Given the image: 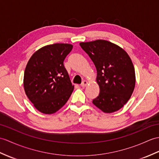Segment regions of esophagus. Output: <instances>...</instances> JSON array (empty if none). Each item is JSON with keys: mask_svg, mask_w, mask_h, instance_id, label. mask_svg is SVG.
<instances>
[{"mask_svg": "<svg viewBox=\"0 0 159 159\" xmlns=\"http://www.w3.org/2000/svg\"><path fill=\"white\" fill-rule=\"evenodd\" d=\"M87 84H88V83H87V80H83V83H81L80 86H81V87H86V86L87 85Z\"/></svg>", "mask_w": 159, "mask_h": 159, "instance_id": "1", "label": "esophagus"}]
</instances>
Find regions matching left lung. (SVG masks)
<instances>
[{
    "mask_svg": "<svg viewBox=\"0 0 159 159\" xmlns=\"http://www.w3.org/2000/svg\"><path fill=\"white\" fill-rule=\"evenodd\" d=\"M97 70L99 95L93 104L106 113L120 109L130 99L135 84L134 64L121 47L105 40L80 43Z\"/></svg>",
    "mask_w": 159,
    "mask_h": 159,
    "instance_id": "left-lung-1",
    "label": "left lung"
}]
</instances>
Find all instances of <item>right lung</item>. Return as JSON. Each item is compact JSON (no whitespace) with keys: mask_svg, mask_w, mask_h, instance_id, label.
Listing matches in <instances>:
<instances>
[{"mask_svg":"<svg viewBox=\"0 0 159 159\" xmlns=\"http://www.w3.org/2000/svg\"><path fill=\"white\" fill-rule=\"evenodd\" d=\"M70 44L55 43L40 48L25 69V94L39 111L51 114L64 106L74 90L64 61L72 49Z\"/></svg>","mask_w":159,"mask_h":159,"instance_id":"add662e5","label":"right lung"}]
</instances>
